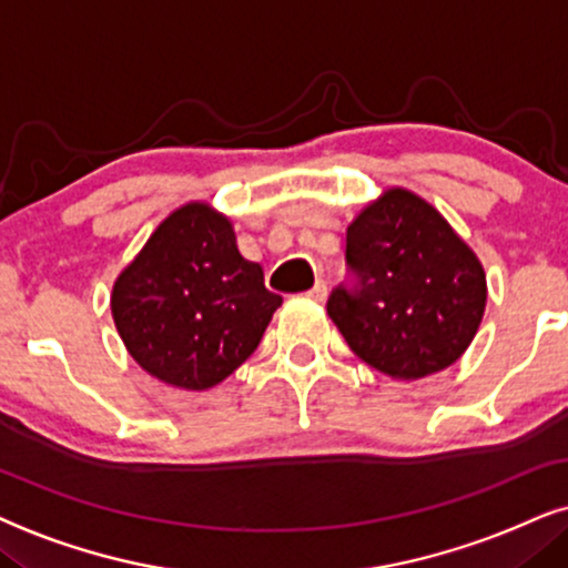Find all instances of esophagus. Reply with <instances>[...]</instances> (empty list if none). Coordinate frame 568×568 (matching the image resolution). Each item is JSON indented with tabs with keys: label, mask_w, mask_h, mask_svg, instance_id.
<instances>
[{
	"label": "esophagus",
	"mask_w": 568,
	"mask_h": 568,
	"mask_svg": "<svg viewBox=\"0 0 568 568\" xmlns=\"http://www.w3.org/2000/svg\"><path fill=\"white\" fill-rule=\"evenodd\" d=\"M308 296L316 298V301H324V298H327V283H324L322 277L316 280V283H314V288L308 291Z\"/></svg>",
	"instance_id": "34e87169"
}]
</instances>
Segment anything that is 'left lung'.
Returning <instances> with one entry per match:
<instances>
[{
	"label": "left lung",
	"instance_id": "1",
	"mask_svg": "<svg viewBox=\"0 0 568 568\" xmlns=\"http://www.w3.org/2000/svg\"><path fill=\"white\" fill-rule=\"evenodd\" d=\"M353 283L327 314L351 351L392 379L444 372L473 343L486 312V272L442 213L407 189H387L347 225Z\"/></svg>",
	"mask_w": 568,
	"mask_h": 568
}]
</instances>
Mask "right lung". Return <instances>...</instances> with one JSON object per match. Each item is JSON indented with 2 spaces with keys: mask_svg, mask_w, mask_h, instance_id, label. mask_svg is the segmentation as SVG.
Returning a JSON list of instances; mask_svg holds the SVG:
<instances>
[{
  "mask_svg": "<svg viewBox=\"0 0 568 568\" xmlns=\"http://www.w3.org/2000/svg\"><path fill=\"white\" fill-rule=\"evenodd\" d=\"M280 304L260 264L241 256L229 217L205 202L173 210L111 293L113 324L132 358L189 392L236 372Z\"/></svg>",
  "mask_w": 568,
  "mask_h": 568,
  "instance_id": "obj_1",
  "label": "right lung"
}]
</instances>
